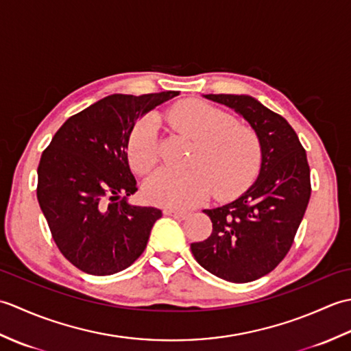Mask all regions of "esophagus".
Masks as SVG:
<instances>
[{"label": "esophagus", "instance_id": "obj_1", "mask_svg": "<svg viewBox=\"0 0 351 351\" xmlns=\"http://www.w3.org/2000/svg\"><path fill=\"white\" fill-rule=\"evenodd\" d=\"M162 213L166 215H171V217H180V219H185L189 215L187 211H180V210H173V208H164Z\"/></svg>", "mask_w": 351, "mask_h": 351}]
</instances>
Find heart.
<instances>
[{
    "instance_id": "b5f03b06",
    "label": "heart",
    "mask_w": 351,
    "mask_h": 351,
    "mask_svg": "<svg viewBox=\"0 0 351 351\" xmlns=\"http://www.w3.org/2000/svg\"><path fill=\"white\" fill-rule=\"evenodd\" d=\"M170 125L196 141L184 171L161 169L145 184L147 199L169 208H191L214 195L234 196L258 173L263 146L255 128L202 101H184L167 111ZM128 160L138 175L151 171L158 154L155 122L145 119L128 138Z\"/></svg>"
}]
</instances>
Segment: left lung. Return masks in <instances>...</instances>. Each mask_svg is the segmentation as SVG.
<instances>
[{"label":"left lung","mask_w":351,"mask_h":351,"mask_svg":"<svg viewBox=\"0 0 351 351\" xmlns=\"http://www.w3.org/2000/svg\"><path fill=\"white\" fill-rule=\"evenodd\" d=\"M234 108L255 128L263 146L258 180L235 199L204 210L213 221L206 240L190 247L197 263L220 279L256 280L287 256L311 197V170L299 137L285 119L247 95H205Z\"/></svg>","instance_id":"8db88e82"}]
</instances>
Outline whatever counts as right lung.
Instances as JSON below:
<instances>
[{
	"label": "right lung",
	"mask_w": 351,
	"mask_h": 351,
	"mask_svg": "<svg viewBox=\"0 0 351 351\" xmlns=\"http://www.w3.org/2000/svg\"><path fill=\"white\" fill-rule=\"evenodd\" d=\"M178 95H110L71 116L43 151L37 200L58 250L81 271L119 273L146 249L162 213L126 200L137 191L126 147L138 119Z\"/></svg>",
	"instance_id": "right-lung-1"
}]
</instances>
